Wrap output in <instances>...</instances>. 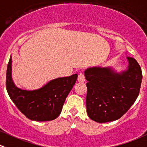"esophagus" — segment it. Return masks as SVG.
<instances>
[{"instance_id":"obj_1","label":"esophagus","mask_w":147,"mask_h":147,"mask_svg":"<svg viewBox=\"0 0 147 147\" xmlns=\"http://www.w3.org/2000/svg\"><path fill=\"white\" fill-rule=\"evenodd\" d=\"M78 82H85V75H84L83 73H82V72H80V73L79 75H78Z\"/></svg>"}]
</instances>
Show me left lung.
Segmentation results:
<instances>
[{
	"mask_svg": "<svg viewBox=\"0 0 147 147\" xmlns=\"http://www.w3.org/2000/svg\"><path fill=\"white\" fill-rule=\"evenodd\" d=\"M127 59L128 68L121 72L111 67H94L84 72L88 80L87 113L94 121L118 120L136 101L142 83V69L135 59Z\"/></svg>",
	"mask_w": 147,
	"mask_h": 147,
	"instance_id": "1",
	"label": "left lung"
}]
</instances>
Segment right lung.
Listing matches in <instances>:
<instances>
[{
    "instance_id": "right-lung-1",
    "label": "right lung",
    "mask_w": 147,
    "mask_h": 147,
    "mask_svg": "<svg viewBox=\"0 0 147 147\" xmlns=\"http://www.w3.org/2000/svg\"><path fill=\"white\" fill-rule=\"evenodd\" d=\"M77 78L78 75L74 74L52 80L39 89H20L12 80L11 57L7 67L6 89L16 106L28 119L36 121H49L57 119L60 114L65 99Z\"/></svg>"
}]
</instances>
